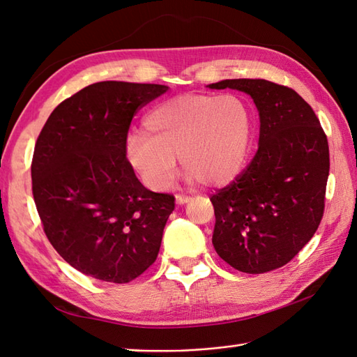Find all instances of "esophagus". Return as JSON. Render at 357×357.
I'll return each mask as SVG.
<instances>
[{"instance_id":"obj_1","label":"esophagus","mask_w":357,"mask_h":357,"mask_svg":"<svg viewBox=\"0 0 357 357\" xmlns=\"http://www.w3.org/2000/svg\"><path fill=\"white\" fill-rule=\"evenodd\" d=\"M175 199H176V204L178 205H184V204H187V202H190V196H184V195H176L175 196Z\"/></svg>"}]
</instances>
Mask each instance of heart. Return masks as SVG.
Listing matches in <instances>:
<instances>
[{
  "instance_id": "1",
  "label": "heart",
  "mask_w": 357,
  "mask_h": 357,
  "mask_svg": "<svg viewBox=\"0 0 357 357\" xmlns=\"http://www.w3.org/2000/svg\"><path fill=\"white\" fill-rule=\"evenodd\" d=\"M252 130V107L242 96L182 94L146 115L144 132L126 139V156L153 192L173 184L176 158L190 179L225 187L245 167Z\"/></svg>"
}]
</instances>
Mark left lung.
<instances>
[{
  "instance_id": "obj_1",
  "label": "left lung",
  "mask_w": 357,
  "mask_h": 357,
  "mask_svg": "<svg viewBox=\"0 0 357 357\" xmlns=\"http://www.w3.org/2000/svg\"><path fill=\"white\" fill-rule=\"evenodd\" d=\"M208 86L243 91L260 115L252 161L210 197L216 216L214 250L240 272L278 269L307 245L324 214L327 135L292 88L264 79H228Z\"/></svg>"
}]
</instances>
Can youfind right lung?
<instances>
[{
    "instance_id": "obj_1",
    "label": "right lung",
    "mask_w": 357,
    "mask_h": 357,
    "mask_svg": "<svg viewBox=\"0 0 357 357\" xmlns=\"http://www.w3.org/2000/svg\"><path fill=\"white\" fill-rule=\"evenodd\" d=\"M169 86L98 82L50 115L31 161L44 233L74 269L129 283L156 260L175 197L147 190L126 158L130 121Z\"/></svg>"
}]
</instances>
